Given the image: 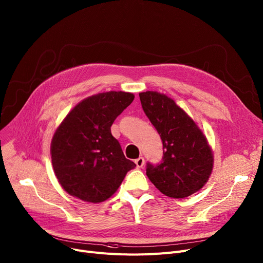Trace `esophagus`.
I'll use <instances>...</instances> for the list:
<instances>
[{
    "label": "esophagus",
    "instance_id": "obj_1",
    "mask_svg": "<svg viewBox=\"0 0 263 263\" xmlns=\"http://www.w3.org/2000/svg\"><path fill=\"white\" fill-rule=\"evenodd\" d=\"M135 163H136V165H137V167H142L143 165H144V158L143 157H139V158H137L136 160H135Z\"/></svg>",
    "mask_w": 263,
    "mask_h": 263
}]
</instances>
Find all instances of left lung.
<instances>
[{
  "label": "left lung",
  "instance_id": "1",
  "mask_svg": "<svg viewBox=\"0 0 263 263\" xmlns=\"http://www.w3.org/2000/svg\"><path fill=\"white\" fill-rule=\"evenodd\" d=\"M143 111L160 135V163H146V175L164 195L187 197L204 187L213 166L206 137L175 102L156 91L139 93Z\"/></svg>",
  "mask_w": 263,
  "mask_h": 263
}]
</instances>
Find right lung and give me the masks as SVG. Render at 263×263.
Listing matches in <instances>:
<instances>
[{"label":"right lung","instance_id":"right-lung-1","mask_svg":"<svg viewBox=\"0 0 263 263\" xmlns=\"http://www.w3.org/2000/svg\"><path fill=\"white\" fill-rule=\"evenodd\" d=\"M133 93L110 91L77 104L54 134L55 175L70 195L89 203L109 198L136 164L126 159L110 127L132 104Z\"/></svg>","mask_w":263,"mask_h":263}]
</instances>
